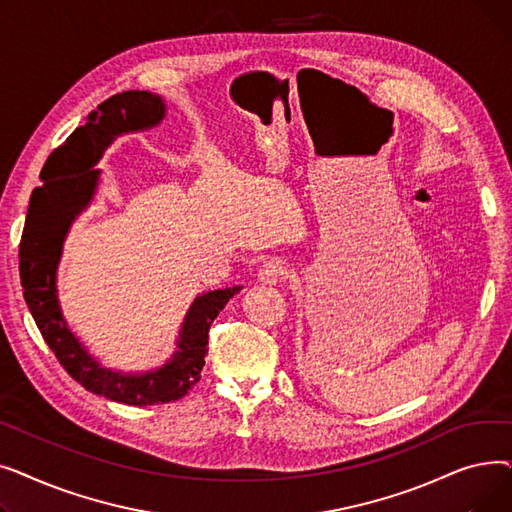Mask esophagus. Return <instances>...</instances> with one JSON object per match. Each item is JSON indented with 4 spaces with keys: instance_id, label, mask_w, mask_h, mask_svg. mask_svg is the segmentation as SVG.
I'll use <instances>...</instances> for the list:
<instances>
[{
    "instance_id": "1",
    "label": "esophagus",
    "mask_w": 512,
    "mask_h": 512,
    "mask_svg": "<svg viewBox=\"0 0 512 512\" xmlns=\"http://www.w3.org/2000/svg\"><path fill=\"white\" fill-rule=\"evenodd\" d=\"M286 278V263L278 257H270L267 261H263L259 265V272H257V280L261 284H278L280 280Z\"/></svg>"
}]
</instances>
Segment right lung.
I'll return each mask as SVG.
<instances>
[{
	"mask_svg": "<svg viewBox=\"0 0 512 512\" xmlns=\"http://www.w3.org/2000/svg\"><path fill=\"white\" fill-rule=\"evenodd\" d=\"M168 105L157 93L124 91L105 99L49 155L41 170L20 240V282L24 301L47 346L72 378L89 392L132 407L174 402L188 394L205 365L209 328L242 286L209 290L188 307L172 357L155 369L124 373L99 363L70 330L58 297V265L66 234L93 201L101 180L95 168L105 149L128 132L149 130L166 118Z\"/></svg>",
	"mask_w": 512,
	"mask_h": 512,
	"instance_id": "right-lung-1",
	"label": "right lung"
}]
</instances>
